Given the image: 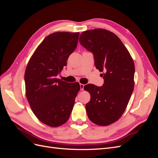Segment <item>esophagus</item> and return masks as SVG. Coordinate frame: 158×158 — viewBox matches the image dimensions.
I'll return each mask as SVG.
<instances>
[{
	"mask_svg": "<svg viewBox=\"0 0 158 158\" xmlns=\"http://www.w3.org/2000/svg\"><path fill=\"white\" fill-rule=\"evenodd\" d=\"M80 90H83L84 89V85L82 84H80Z\"/></svg>",
	"mask_w": 158,
	"mask_h": 158,
	"instance_id": "esophagus-1",
	"label": "esophagus"
}]
</instances>
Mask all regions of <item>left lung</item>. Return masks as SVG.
Returning <instances> with one entry per match:
<instances>
[{
  "mask_svg": "<svg viewBox=\"0 0 158 158\" xmlns=\"http://www.w3.org/2000/svg\"><path fill=\"white\" fill-rule=\"evenodd\" d=\"M80 44L94 55L95 66L104 80L102 86L88 84L84 89L90 94L85 105L94 123L107 126L121 117L134 90L135 67L132 57L120 39L104 29L81 33Z\"/></svg>",
  "mask_w": 158,
  "mask_h": 158,
  "instance_id": "obj_1",
  "label": "left lung"
}]
</instances>
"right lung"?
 <instances>
[{
  "label": "right lung",
  "instance_id": "1",
  "mask_svg": "<svg viewBox=\"0 0 158 158\" xmlns=\"http://www.w3.org/2000/svg\"><path fill=\"white\" fill-rule=\"evenodd\" d=\"M80 33L55 32L38 46L25 72L26 94L33 113L50 127H59L69 120L78 82L69 83L56 78L78 44Z\"/></svg>",
  "mask_w": 158,
  "mask_h": 158
}]
</instances>
